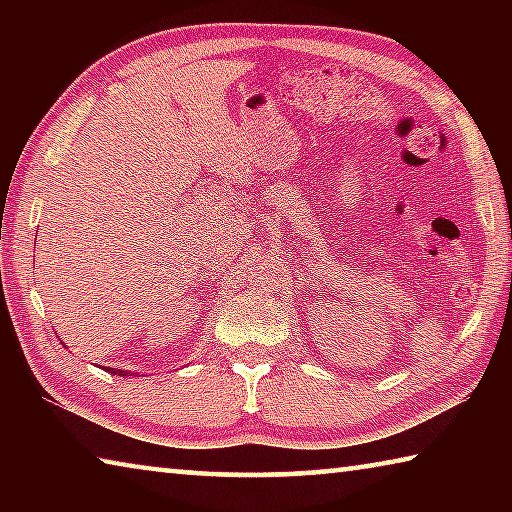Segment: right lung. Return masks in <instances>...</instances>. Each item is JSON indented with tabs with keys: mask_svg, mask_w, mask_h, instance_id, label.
Returning <instances> with one entry per match:
<instances>
[{
	"mask_svg": "<svg viewBox=\"0 0 512 512\" xmlns=\"http://www.w3.org/2000/svg\"><path fill=\"white\" fill-rule=\"evenodd\" d=\"M108 372H112V375H119V377H131V372L128 370H117V368H108ZM135 375V372H133Z\"/></svg>",
	"mask_w": 512,
	"mask_h": 512,
	"instance_id": "add662e5",
	"label": "right lung"
}]
</instances>
